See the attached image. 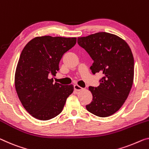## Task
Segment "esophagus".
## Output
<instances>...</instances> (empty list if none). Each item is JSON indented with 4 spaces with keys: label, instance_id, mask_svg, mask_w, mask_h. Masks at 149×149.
Segmentation results:
<instances>
[{
    "label": "esophagus",
    "instance_id": "esophagus-1",
    "mask_svg": "<svg viewBox=\"0 0 149 149\" xmlns=\"http://www.w3.org/2000/svg\"><path fill=\"white\" fill-rule=\"evenodd\" d=\"M74 90L79 91L82 90V88L81 87V86H80L78 85V84H74Z\"/></svg>",
    "mask_w": 149,
    "mask_h": 149
}]
</instances>
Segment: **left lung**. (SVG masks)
<instances>
[{
	"instance_id": "obj_1",
	"label": "left lung",
	"mask_w": 149,
	"mask_h": 149,
	"mask_svg": "<svg viewBox=\"0 0 149 149\" xmlns=\"http://www.w3.org/2000/svg\"><path fill=\"white\" fill-rule=\"evenodd\" d=\"M77 42L94 61L91 67L92 72L102 74L99 86H89L93 100L86 108L100 117L111 116L124 104L133 83L131 50L122 38L105 32L79 37Z\"/></svg>"
}]
</instances>
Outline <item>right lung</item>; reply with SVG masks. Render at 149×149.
Masks as SVG:
<instances>
[{
	"label": "right lung",
	"mask_w": 149,
	"mask_h": 149,
	"mask_svg": "<svg viewBox=\"0 0 149 149\" xmlns=\"http://www.w3.org/2000/svg\"><path fill=\"white\" fill-rule=\"evenodd\" d=\"M76 42L77 38L38 36L22 51L15 72V88L22 106L33 117L50 120L63 111L74 86L54 84L49 77L56 74L63 54Z\"/></svg>",
	"instance_id": "add662e5"
}]
</instances>
